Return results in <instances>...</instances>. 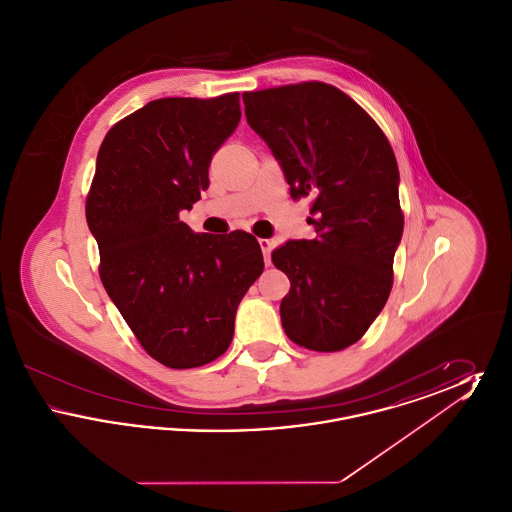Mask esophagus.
<instances>
[{"label":"esophagus","instance_id":"obj_1","mask_svg":"<svg viewBox=\"0 0 512 512\" xmlns=\"http://www.w3.org/2000/svg\"><path fill=\"white\" fill-rule=\"evenodd\" d=\"M259 245H261L263 255H265V265L270 267V249H272V242H270V240H265V238H261V240H259Z\"/></svg>","mask_w":512,"mask_h":512}]
</instances>
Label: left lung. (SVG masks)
Listing matches in <instances>:
<instances>
[{
  "instance_id": "1",
  "label": "left lung",
  "mask_w": 512,
  "mask_h": 512,
  "mask_svg": "<svg viewBox=\"0 0 512 512\" xmlns=\"http://www.w3.org/2000/svg\"><path fill=\"white\" fill-rule=\"evenodd\" d=\"M245 117L278 159L293 199L311 197L317 236L274 249L290 278L284 332L311 351H341L365 336L393 286L403 234L399 169L365 109L324 82L245 92Z\"/></svg>"
}]
</instances>
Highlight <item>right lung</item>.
<instances>
[{"instance_id": "add662e5", "label": "right lung", "mask_w": 512, "mask_h": 512, "mask_svg": "<svg viewBox=\"0 0 512 512\" xmlns=\"http://www.w3.org/2000/svg\"><path fill=\"white\" fill-rule=\"evenodd\" d=\"M242 117L240 94L163 98L117 122L99 147L86 220L99 278L147 355L169 368L220 357L265 263L244 230L217 238L180 220Z\"/></svg>"}]
</instances>
